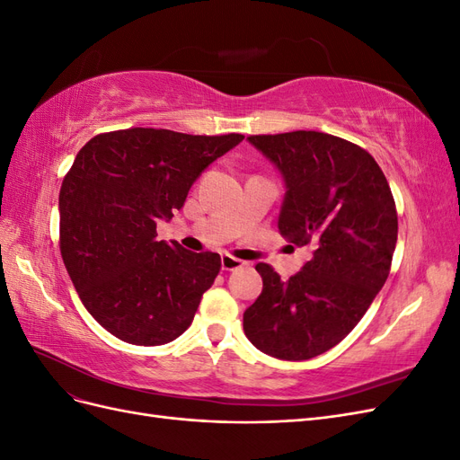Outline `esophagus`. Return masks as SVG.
Listing matches in <instances>:
<instances>
[{
  "instance_id": "esophagus-1",
  "label": "esophagus",
  "mask_w": 460,
  "mask_h": 460,
  "mask_svg": "<svg viewBox=\"0 0 460 460\" xmlns=\"http://www.w3.org/2000/svg\"><path fill=\"white\" fill-rule=\"evenodd\" d=\"M245 267V261L242 259H235L232 255H222V270H235V269H242Z\"/></svg>"
}]
</instances>
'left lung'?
<instances>
[{
	"mask_svg": "<svg viewBox=\"0 0 460 460\" xmlns=\"http://www.w3.org/2000/svg\"><path fill=\"white\" fill-rule=\"evenodd\" d=\"M247 140L286 180L278 228L313 257L286 282L270 264H257L262 291L243 313V332L270 357L313 358L358 324L385 284L397 243L395 201L378 163L343 137L296 130Z\"/></svg>",
	"mask_w": 460,
	"mask_h": 460,
	"instance_id": "1",
	"label": "left lung"
}]
</instances>
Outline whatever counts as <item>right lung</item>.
Masks as SVG:
<instances>
[{
	"label": "right lung",
	"instance_id": "right-lung-1",
	"mask_svg": "<svg viewBox=\"0 0 460 460\" xmlns=\"http://www.w3.org/2000/svg\"><path fill=\"white\" fill-rule=\"evenodd\" d=\"M242 134L103 132L78 151L59 193V249L80 301L115 338L163 345L191 324L220 255L157 242L191 184Z\"/></svg>",
	"mask_w": 460,
	"mask_h": 460
}]
</instances>
